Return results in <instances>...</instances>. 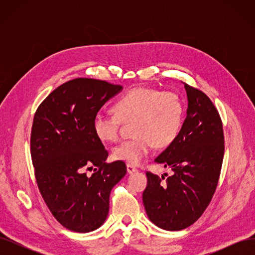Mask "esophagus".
Segmentation results:
<instances>
[{"label": "esophagus", "instance_id": "esophagus-1", "mask_svg": "<svg viewBox=\"0 0 255 255\" xmlns=\"http://www.w3.org/2000/svg\"><path fill=\"white\" fill-rule=\"evenodd\" d=\"M127 169H128V173H129V174H132V173L137 171V168L133 165H130V164L127 165Z\"/></svg>", "mask_w": 255, "mask_h": 255}]
</instances>
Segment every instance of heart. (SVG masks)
<instances>
[{
  "label": "heart",
  "instance_id": "obj_1",
  "mask_svg": "<svg viewBox=\"0 0 255 255\" xmlns=\"http://www.w3.org/2000/svg\"><path fill=\"white\" fill-rule=\"evenodd\" d=\"M117 114L100 111L95 115L94 129L101 140H118L123 122L133 123V138L116 145V159L138 165L149 155L154 145L164 148L174 141L182 127L184 105L172 91L136 87L115 104Z\"/></svg>",
  "mask_w": 255,
  "mask_h": 255
}]
</instances>
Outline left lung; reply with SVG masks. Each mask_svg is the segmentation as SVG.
Wrapping results in <instances>:
<instances>
[{
    "label": "left lung",
    "mask_w": 255,
    "mask_h": 255,
    "mask_svg": "<svg viewBox=\"0 0 255 255\" xmlns=\"http://www.w3.org/2000/svg\"><path fill=\"white\" fill-rule=\"evenodd\" d=\"M188 109L179 135L155 158L172 170L164 175L146 172L142 201L149 219L160 229L180 231L195 223L217 187L225 154L220 116L204 92L184 83ZM167 175V174H165Z\"/></svg>",
    "instance_id": "8db88e82"
}]
</instances>
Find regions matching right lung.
Returning a JSON list of instances; mask_svg holds the SVG:
<instances>
[{
  "label": "right lung",
  "instance_id": "right-lung-1",
  "mask_svg": "<svg viewBox=\"0 0 255 255\" xmlns=\"http://www.w3.org/2000/svg\"><path fill=\"white\" fill-rule=\"evenodd\" d=\"M121 90L105 81L74 79L53 90L34 116L30 155L38 188L55 219L73 232L103 225L111 191L127 173L122 160L106 163L109 152L94 129L95 115Z\"/></svg>",
  "mask_w": 255,
  "mask_h": 255
}]
</instances>
